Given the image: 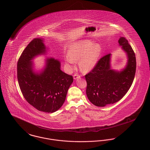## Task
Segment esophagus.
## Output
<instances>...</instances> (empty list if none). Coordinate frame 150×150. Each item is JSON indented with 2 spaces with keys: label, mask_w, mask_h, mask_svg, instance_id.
<instances>
[{
  "label": "esophagus",
  "mask_w": 150,
  "mask_h": 150,
  "mask_svg": "<svg viewBox=\"0 0 150 150\" xmlns=\"http://www.w3.org/2000/svg\"><path fill=\"white\" fill-rule=\"evenodd\" d=\"M81 76L80 75H79V74H75L73 76V79L75 80V79H80Z\"/></svg>",
  "instance_id": "34e87169"
}]
</instances>
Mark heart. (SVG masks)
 I'll list each match as a JSON object with an SVG mask.
<instances>
[{
	"label": "heart",
	"mask_w": 150,
	"mask_h": 150,
	"mask_svg": "<svg viewBox=\"0 0 150 150\" xmlns=\"http://www.w3.org/2000/svg\"><path fill=\"white\" fill-rule=\"evenodd\" d=\"M102 52V47L99 43L94 44L89 40H77L69 46L65 60L71 65L79 60L80 69L82 71H89L96 65Z\"/></svg>",
	"instance_id": "1"
}]
</instances>
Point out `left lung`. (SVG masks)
<instances>
[{
    "label": "left lung",
    "instance_id": "obj_1",
    "mask_svg": "<svg viewBox=\"0 0 150 150\" xmlns=\"http://www.w3.org/2000/svg\"><path fill=\"white\" fill-rule=\"evenodd\" d=\"M119 46L126 53L127 63L121 71L111 67V54L102 57L94 69L87 74L86 95L95 105L104 107L117 102L132 86L136 70V59L131 46L125 37L118 40Z\"/></svg>",
    "mask_w": 150,
    "mask_h": 150
}]
</instances>
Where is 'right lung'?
Listing matches in <instances>:
<instances>
[{
	"label": "right lung",
	"mask_w": 150,
	"mask_h": 150,
	"mask_svg": "<svg viewBox=\"0 0 150 150\" xmlns=\"http://www.w3.org/2000/svg\"><path fill=\"white\" fill-rule=\"evenodd\" d=\"M47 49L43 38L32 40L18 61L17 79L28 102L40 111L53 113L63 105L73 79L61 70L60 62L54 57L46 58L40 71L34 70L32 60L46 55Z\"/></svg>",
	"instance_id": "add662e5"
}]
</instances>
